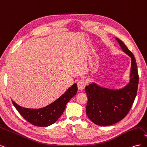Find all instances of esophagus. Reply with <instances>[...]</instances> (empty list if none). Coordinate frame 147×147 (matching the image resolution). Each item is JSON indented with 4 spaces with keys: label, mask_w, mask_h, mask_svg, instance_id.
<instances>
[{
    "label": "esophagus",
    "mask_w": 147,
    "mask_h": 147,
    "mask_svg": "<svg viewBox=\"0 0 147 147\" xmlns=\"http://www.w3.org/2000/svg\"><path fill=\"white\" fill-rule=\"evenodd\" d=\"M86 84H87V82L85 80H80L78 81V82L77 83L78 90L80 91L83 90L84 88H85Z\"/></svg>",
    "instance_id": "1"
}]
</instances>
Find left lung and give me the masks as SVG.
Segmentation results:
<instances>
[{
  "mask_svg": "<svg viewBox=\"0 0 147 147\" xmlns=\"http://www.w3.org/2000/svg\"><path fill=\"white\" fill-rule=\"evenodd\" d=\"M122 51L131 59L129 82L120 88L100 86L91 82L84 89L88 97L86 113L96 125L110 126L121 121L130 110L137 94L139 75L132 53L121 40L115 37Z\"/></svg>",
  "mask_w": 147,
  "mask_h": 147,
  "instance_id": "1",
  "label": "left lung"
}]
</instances>
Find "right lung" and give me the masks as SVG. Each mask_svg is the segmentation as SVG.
Listing matches in <instances>:
<instances>
[{
    "instance_id": "add662e5",
    "label": "right lung",
    "mask_w": 147,
    "mask_h": 147,
    "mask_svg": "<svg viewBox=\"0 0 147 147\" xmlns=\"http://www.w3.org/2000/svg\"><path fill=\"white\" fill-rule=\"evenodd\" d=\"M77 84L74 83L58 99L40 109L24 108L13 100L12 103L26 121L34 126L47 127L54 124L61 117L65 109L66 104L77 94Z\"/></svg>"
}]
</instances>
